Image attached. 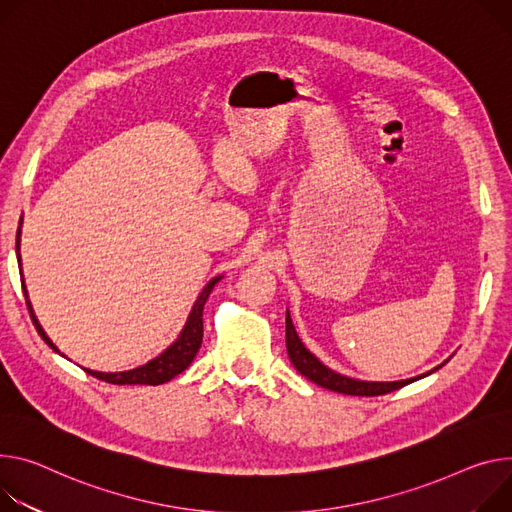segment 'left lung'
Masks as SVG:
<instances>
[{"label":"left lung","mask_w":512,"mask_h":512,"mask_svg":"<svg viewBox=\"0 0 512 512\" xmlns=\"http://www.w3.org/2000/svg\"><path fill=\"white\" fill-rule=\"evenodd\" d=\"M286 349H288V355L294 363V367L300 371V374L304 378H308L310 382L327 388V390H333V392H339V394H349V396H382V394H388V392H394L410 382H414L416 378L412 380H402V382H359V380H351V378H345L341 374H335V371H331L327 365H322L304 345L302 341L298 339L296 335V329L292 324V318H290V312L286 314Z\"/></svg>","instance_id":"8db88e82"}]
</instances>
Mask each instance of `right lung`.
<instances>
[{
    "label": "right lung",
    "instance_id": "obj_1",
    "mask_svg": "<svg viewBox=\"0 0 512 512\" xmlns=\"http://www.w3.org/2000/svg\"><path fill=\"white\" fill-rule=\"evenodd\" d=\"M16 251H20V228H18V235H16ZM20 259V255H18ZM220 277H214V280L202 290L200 298L196 300L192 312H190V318L188 322H185V329L181 331V337L165 351L161 353L159 357H155L153 361H149L147 365H141L136 369H130V371H120V374H102V371H91V369H85L89 376H94L102 382H108V384H116V386H124V384H147V386H159V384H165L169 380H173L177 374H181V371L188 367L198 349L202 347V335H204V320H202V312H204V304L212 292V288L218 284ZM24 288V286H22ZM24 296H26V288H24ZM28 298V296H26ZM28 304V310H30V318L34 322V327L38 331V335L44 339V343L49 345L53 351L59 353V349L51 343V339L44 335L42 327L38 324L34 312H32V306L30 302L26 300Z\"/></svg>",
    "mask_w": 512,
    "mask_h": 512
}]
</instances>
